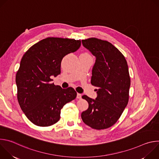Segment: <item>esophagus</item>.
Segmentation results:
<instances>
[{
  "mask_svg": "<svg viewBox=\"0 0 159 159\" xmlns=\"http://www.w3.org/2000/svg\"><path fill=\"white\" fill-rule=\"evenodd\" d=\"M81 98H82L81 94L77 93V99H81Z\"/></svg>",
  "mask_w": 159,
  "mask_h": 159,
  "instance_id": "esophagus-1",
  "label": "esophagus"
}]
</instances>
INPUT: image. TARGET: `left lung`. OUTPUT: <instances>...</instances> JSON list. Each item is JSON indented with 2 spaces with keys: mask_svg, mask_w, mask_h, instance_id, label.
I'll return each instance as SVG.
<instances>
[{
  "mask_svg": "<svg viewBox=\"0 0 159 159\" xmlns=\"http://www.w3.org/2000/svg\"><path fill=\"white\" fill-rule=\"evenodd\" d=\"M83 46L96 57L91 84L97 87V98L84 95L89 103L81 118L85 124L96 129L115 125L128 104L130 77L127 61L115 46L96 38L82 40Z\"/></svg>",
  "mask_w": 159,
  "mask_h": 159,
  "instance_id": "1",
  "label": "left lung"
}]
</instances>
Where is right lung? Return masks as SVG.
Masks as SVG:
<instances>
[{
	"mask_svg": "<svg viewBox=\"0 0 159 159\" xmlns=\"http://www.w3.org/2000/svg\"><path fill=\"white\" fill-rule=\"evenodd\" d=\"M81 41L49 37L29 48L16 75L17 100L28 119L35 125L49 126L58 122L63 106L75 99L72 87L62 89L51 82L61 72V62L76 52Z\"/></svg>",
	"mask_w": 159,
	"mask_h": 159,
	"instance_id": "1",
	"label": "right lung"
}]
</instances>
